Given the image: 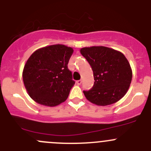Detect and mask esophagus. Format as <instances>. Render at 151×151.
<instances>
[{
	"instance_id": "34e87169",
	"label": "esophagus",
	"mask_w": 151,
	"mask_h": 151,
	"mask_svg": "<svg viewBox=\"0 0 151 151\" xmlns=\"http://www.w3.org/2000/svg\"><path fill=\"white\" fill-rule=\"evenodd\" d=\"M76 83H77V85H80L81 84H82V80H77V82H76Z\"/></svg>"
}]
</instances>
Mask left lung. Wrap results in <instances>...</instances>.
I'll use <instances>...</instances> for the list:
<instances>
[{
	"instance_id": "1",
	"label": "left lung",
	"mask_w": 151,
	"mask_h": 151,
	"mask_svg": "<svg viewBox=\"0 0 151 151\" xmlns=\"http://www.w3.org/2000/svg\"><path fill=\"white\" fill-rule=\"evenodd\" d=\"M93 71L94 85L83 93L89 101L108 106L119 101L129 88L132 72L129 61L121 52L104 46L80 50Z\"/></svg>"
}]
</instances>
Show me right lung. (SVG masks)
I'll return each mask as SVG.
<instances>
[{"label": "right lung", "mask_w": 151, "mask_h": 151, "mask_svg": "<svg viewBox=\"0 0 151 151\" xmlns=\"http://www.w3.org/2000/svg\"><path fill=\"white\" fill-rule=\"evenodd\" d=\"M73 50L64 45H53L35 51L27 61L22 74L29 96L47 106L64 102L75 82L68 63Z\"/></svg>", "instance_id": "add662e5"}]
</instances>
